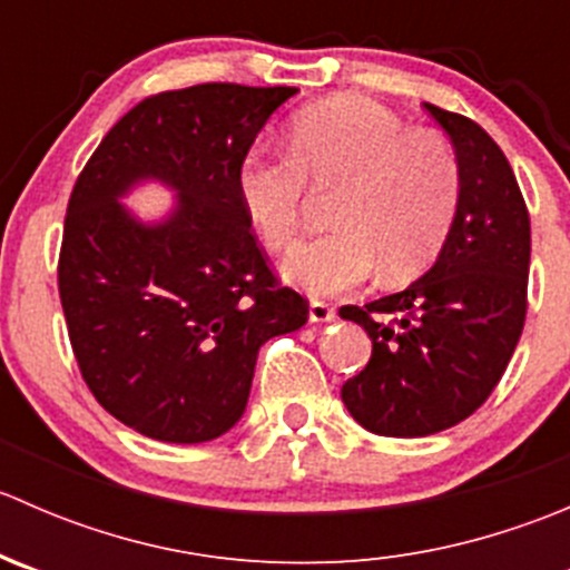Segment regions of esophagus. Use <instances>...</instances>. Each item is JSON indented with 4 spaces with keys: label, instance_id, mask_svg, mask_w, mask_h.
<instances>
[{
    "label": "esophagus",
    "instance_id": "obj_1",
    "mask_svg": "<svg viewBox=\"0 0 570 570\" xmlns=\"http://www.w3.org/2000/svg\"><path fill=\"white\" fill-rule=\"evenodd\" d=\"M308 320L312 322H333L336 320V312H333L331 306H327V303H322V301H312L308 303Z\"/></svg>",
    "mask_w": 570,
    "mask_h": 570
}]
</instances>
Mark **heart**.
I'll use <instances>...</instances> for the list:
<instances>
[{"mask_svg": "<svg viewBox=\"0 0 570 570\" xmlns=\"http://www.w3.org/2000/svg\"><path fill=\"white\" fill-rule=\"evenodd\" d=\"M308 187L336 189L327 237L289 253L284 278L327 297L428 267L461 206V163L441 131L405 129L377 101L338 96L292 118L289 154L253 148L239 163L237 193L269 250L295 245Z\"/></svg>", "mask_w": 570, "mask_h": 570, "instance_id": "heart-1", "label": "heart"}]
</instances>
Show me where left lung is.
<instances>
[{"instance_id": "obj_1", "label": "left lung", "mask_w": 570, "mask_h": 570, "mask_svg": "<svg viewBox=\"0 0 570 570\" xmlns=\"http://www.w3.org/2000/svg\"><path fill=\"white\" fill-rule=\"evenodd\" d=\"M424 109L461 163L450 237L407 289L338 308L372 338L370 364L342 386L344 405L361 428L392 439L433 435L471 416L508 370L527 317L530 215L513 168L474 120Z\"/></svg>"}]
</instances>
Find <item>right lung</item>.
<instances>
[{"mask_svg":"<svg viewBox=\"0 0 570 570\" xmlns=\"http://www.w3.org/2000/svg\"><path fill=\"white\" fill-rule=\"evenodd\" d=\"M297 88L209 82L124 115L73 184L60 301L85 383L118 422L168 444L228 433L267 338L308 303L264 262L237 193L239 163ZM157 180L177 206L142 222L122 198Z\"/></svg>","mask_w":570,"mask_h":570,"instance_id":"right-lung-1","label":"right lung"}]
</instances>
